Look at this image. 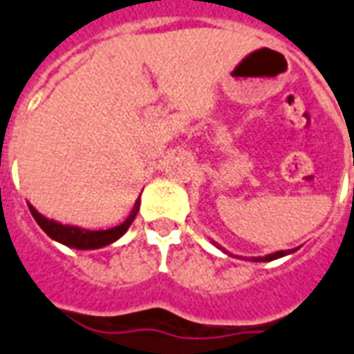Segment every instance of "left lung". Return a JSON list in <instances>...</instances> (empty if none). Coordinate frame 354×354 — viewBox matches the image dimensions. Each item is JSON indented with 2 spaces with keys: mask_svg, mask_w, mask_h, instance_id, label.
<instances>
[{
  "mask_svg": "<svg viewBox=\"0 0 354 354\" xmlns=\"http://www.w3.org/2000/svg\"><path fill=\"white\" fill-rule=\"evenodd\" d=\"M216 245V248L218 249H221V251H223V253H227L225 249L223 248H220V245H218V243L216 242H212ZM290 253H294V251H292V249H288V251H277V253H271V254H266V257H253V262H270V260H277V259H281V257H286V254H290Z\"/></svg>",
  "mask_w": 354,
  "mask_h": 354,
  "instance_id": "obj_1",
  "label": "left lung"
}]
</instances>
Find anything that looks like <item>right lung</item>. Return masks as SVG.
<instances>
[{
	"mask_svg": "<svg viewBox=\"0 0 354 354\" xmlns=\"http://www.w3.org/2000/svg\"><path fill=\"white\" fill-rule=\"evenodd\" d=\"M27 205H29V210H31L32 218L37 220L40 229H42L51 240L73 249H100L105 248V245H111V243L120 240V238L127 232V229L134 221L136 214H138L140 197L134 201V207L133 210H131V214L127 216V220L123 221V223H120V225L112 227V229H105V231H88V229H83V227L77 225H64V223H60V221L49 220V218L40 214L37 208L32 207L31 203H27Z\"/></svg>",
	"mask_w": 354,
	"mask_h": 354,
	"instance_id": "add662e5",
	"label": "right lung"
}]
</instances>
